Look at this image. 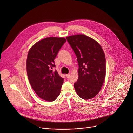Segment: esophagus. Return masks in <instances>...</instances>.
Masks as SVG:
<instances>
[{
    "label": "esophagus",
    "mask_w": 133,
    "mask_h": 133,
    "mask_svg": "<svg viewBox=\"0 0 133 133\" xmlns=\"http://www.w3.org/2000/svg\"><path fill=\"white\" fill-rule=\"evenodd\" d=\"M66 77L67 78H70V74H66Z\"/></svg>",
    "instance_id": "1"
}]
</instances>
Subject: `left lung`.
Instances as JSON below:
<instances>
[{"instance_id":"left-lung-1","label":"left lung","mask_w":133,"mask_h":133,"mask_svg":"<svg viewBox=\"0 0 133 133\" xmlns=\"http://www.w3.org/2000/svg\"><path fill=\"white\" fill-rule=\"evenodd\" d=\"M76 54L78 79L74 83L78 95L83 99L94 98L100 92L106 74L105 54L100 44L83 34L66 37Z\"/></svg>"}]
</instances>
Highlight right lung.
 <instances>
[{
    "label": "right lung",
    "mask_w": 133,
    "mask_h": 133,
    "mask_svg": "<svg viewBox=\"0 0 133 133\" xmlns=\"http://www.w3.org/2000/svg\"><path fill=\"white\" fill-rule=\"evenodd\" d=\"M65 38L50 37L35 43L29 50L26 59V72L30 83L40 98L49 102L55 100L60 93L63 78L55 66L54 59Z\"/></svg>",
    "instance_id": "1"
}]
</instances>
